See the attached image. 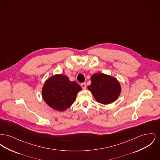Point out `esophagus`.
I'll list each match as a JSON object with an SVG mask.
<instances>
[{"mask_svg": "<svg viewBox=\"0 0 160 160\" xmlns=\"http://www.w3.org/2000/svg\"><path fill=\"white\" fill-rule=\"evenodd\" d=\"M86 83H82L81 84V86H82V88L83 89L86 88Z\"/></svg>", "mask_w": 160, "mask_h": 160, "instance_id": "34e87169", "label": "esophagus"}]
</instances>
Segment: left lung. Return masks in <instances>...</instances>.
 I'll return each mask as SVG.
<instances>
[{
    "mask_svg": "<svg viewBox=\"0 0 160 160\" xmlns=\"http://www.w3.org/2000/svg\"><path fill=\"white\" fill-rule=\"evenodd\" d=\"M91 84L88 89L97 102L108 104L114 102L121 91V85L114 77L104 74L96 73L91 77Z\"/></svg>",
    "mask_w": 160,
    "mask_h": 160,
    "instance_id": "obj_1",
    "label": "left lung"
}]
</instances>
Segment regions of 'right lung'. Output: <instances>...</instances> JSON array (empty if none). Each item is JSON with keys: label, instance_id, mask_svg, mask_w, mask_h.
I'll return each instance as SVG.
<instances>
[{"label": "right lung", "instance_id": "1", "mask_svg": "<svg viewBox=\"0 0 160 160\" xmlns=\"http://www.w3.org/2000/svg\"><path fill=\"white\" fill-rule=\"evenodd\" d=\"M81 90V86L76 82H71L68 77L59 74L46 81L42 94L49 106L56 110L63 111L74 103L77 93Z\"/></svg>", "mask_w": 160, "mask_h": 160}]
</instances>
